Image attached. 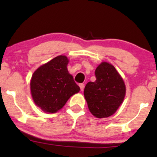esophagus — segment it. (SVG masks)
Instances as JSON below:
<instances>
[{
    "instance_id": "obj_1",
    "label": "esophagus",
    "mask_w": 157,
    "mask_h": 157,
    "mask_svg": "<svg viewBox=\"0 0 157 157\" xmlns=\"http://www.w3.org/2000/svg\"><path fill=\"white\" fill-rule=\"evenodd\" d=\"M80 90L81 91H83V89H84V88H85V85L84 84H82V83H81V84H80Z\"/></svg>"
}]
</instances>
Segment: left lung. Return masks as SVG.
Here are the masks:
<instances>
[{"label":"left lung","mask_w":157,"mask_h":157,"mask_svg":"<svg viewBox=\"0 0 157 157\" xmlns=\"http://www.w3.org/2000/svg\"><path fill=\"white\" fill-rule=\"evenodd\" d=\"M96 80L84 89L88 107L97 118L109 117L116 112L125 96V86L114 66L102 62L95 70Z\"/></svg>","instance_id":"obj_1"}]
</instances>
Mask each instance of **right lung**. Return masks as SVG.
<instances>
[{
    "label": "right lung",
    "mask_w": 157,
    "mask_h": 157,
    "mask_svg": "<svg viewBox=\"0 0 157 157\" xmlns=\"http://www.w3.org/2000/svg\"><path fill=\"white\" fill-rule=\"evenodd\" d=\"M67 57L60 55L40 66L33 73L30 88L35 103L46 113L62 109L80 87L68 73Z\"/></svg>",
    "instance_id": "add662e5"
}]
</instances>
